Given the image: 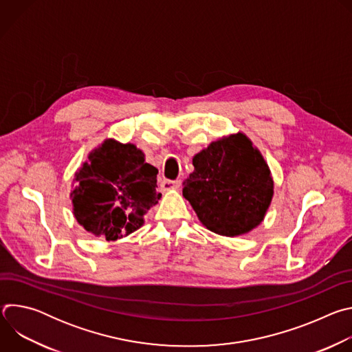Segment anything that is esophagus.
I'll return each instance as SVG.
<instances>
[{
    "mask_svg": "<svg viewBox=\"0 0 352 352\" xmlns=\"http://www.w3.org/2000/svg\"><path fill=\"white\" fill-rule=\"evenodd\" d=\"M181 184H182L181 179H175V181H173V179H163L160 182V189L163 192H167V190H171V189H178L181 186Z\"/></svg>",
    "mask_w": 352,
    "mask_h": 352,
    "instance_id": "obj_1",
    "label": "esophagus"
}]
</instances>
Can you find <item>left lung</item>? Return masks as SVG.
<instances>
[{
	"label": "left lung",
	"instance_id": "1",
	"mask_svg": "<svg viewBox=\"0 0 352 352\" xmlns=\"http://www.w3.org/2000/svg\"><path fill=\"white\" fill-rule=\"evenodd\" d=\"M182 195L210 231L235 236L258 227L273 197L269 166L238 132L212 142L193 160Z\"/></svg>",
	"mask_w": 352,
	"mask_h": 352
}]
</instances>
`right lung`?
Listing matches in <instances>:
<instances>
[{
	"label": "right lung",
	"instance_id": "1",
	"mask_svg": "<svg viewBox=\"0 0 352 352\" xmlns=\"http://www.w3.org/2000/svg\"><path fill=\"white\" fill-rule=\"evenodd\" d=\"M75 174L71 192L78 223L96 236L116 241L136 231L162 193L157 168L135 144L107 139Z\"/></svg>",
	"mask_w": 352,
	"mask_h": 352
}]
</instances>
